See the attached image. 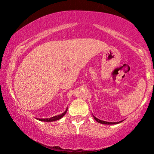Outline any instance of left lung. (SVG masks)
<instances>
[{"mask_svg":"<svg viewBox=\"0 0 154 154\" xmlns=\"http://www.w3.org/2000/svg\"><path fill=\"white\" fill-rule=\"evenodd\" d=\"M92 116H93V115H92ZM93 117H94V120H95L97 122H98V123H102V124H105V125H114V124L120 123H121L122 121H119V122H107V121H102V120L98 119L97 118L94 116H93Z\"/></svg>","mask_w":154,"mask_h":154,"instance_id":"8db88e82","label":"left lung"}]
</instances>
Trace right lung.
I'll use <instances>...</instances> for the list:
<instances>
[{"instance_id": "right-lung-1", "label": "right lung", "mask_w": 154, "mask_h": 154, "mask_svg": "<svg viewBox=\"0 0 154 154\" xmlns=\"http://www.w3.org/2000/svg\"><path fill=\"white\" fill-rule=\"evenodd\" d=\"M67 110H68V108H66V111H65L64 113H62V114H60V115H57V116H54L50 118V119H38V118H36V119L38 120V121H45V122H52V121H57V120L61 119L63 116H64L65 115V113L67 112Z\"/></svg>"}]
</instances>
